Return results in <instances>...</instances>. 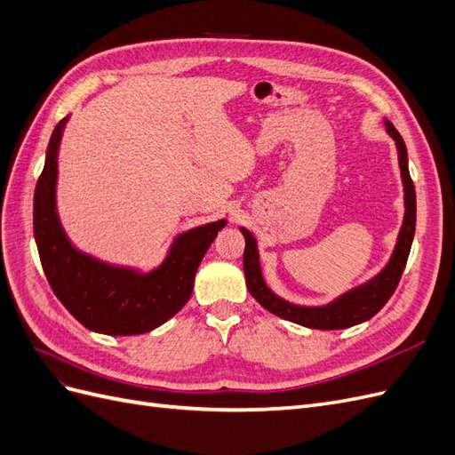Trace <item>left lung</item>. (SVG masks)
Listing matches in <instances>:
<instances>
[{
	"label": "left lung",
	"mask_w": 455,
	"mask_h": 455,
	"mask_svg": "<svg viewBox=\"0 0 455 455\" xmlns=\"http://www.w3.org/2000/svg\"><path fill=\"white\" fill-rule=\"evenodd\" d=\"M387 132L393 136L396 148H398V163H401V172H403V182H404V204H406V214L404 222L398 233V243L393 252V258L374 281L368 284L351 291L349 294L338 298L334 304L324 306V307H299L292 306L288 301L275 296L269 288L266 286L264 279H261L259 271V261H258V249H256V239L249 229H241L246 246L243 254V267H244V279L246 288L252 294V298L258 301L261 307H266L273 315L283 316L286 321H292L296 324L315 328V330H339V328H349L359 323H364L371 319L385 304H387L393 292L396 291L398 283H401L403 271L406 267L408 254L411 249V239H414L416 233V188L410 178L408 171V154L403 136L391 125V123H385Z\"/></svg>",
	"instance_id": "8db88e82"
}]
</instances>
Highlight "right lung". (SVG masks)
Returning a JSON list of instances; mask_svg holds the SVG:
<instances>
[{"label":"right lung","instance_id":"add662e5","mask_svg":"<svg viewBox=\"0 0 455 455\" xmlns=\"http://www.w3.org/2000/svg\"><path fill=\"white\" fill-rule=\"evenodd\" d=\"M66 125L52 131L45 167L34 194V235L52 292L89 330L109 336L144 334L180 311L194 292L196 271L226 220L178 237L164 264L149 275L109 267L68 243L54 211L57 154Z\"/></svg>","mask_w":455,"mask_h":455}]
</instances>
